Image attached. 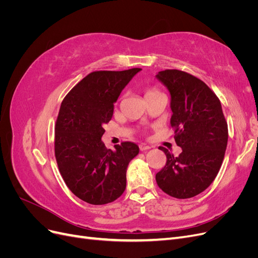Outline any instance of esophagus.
Listing matches in <instances>:
<instances>
[{"instance_id":"esophagus-1","label":"esophagus","mask_w":258,"mask_h":258,"mask_svg":"<svg viewBox=\"0 0 258 258\" xmlns=\"http://www.w3.org/2000/svg\"><path fill=\"white\" fill-rule=\"evenodd\" d=\"M150 148H151V146L145 144V143L140 144V150H141V151H147V150H150Z\"/></svg>"}]
</instances>
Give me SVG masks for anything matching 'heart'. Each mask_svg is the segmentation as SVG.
Here are the masks:
<instances>
[{
  "mask_svg": "<svg viewBox=\"0 0 258 258\" xmlns=\"http://www.w3.org/2000/svg\"><path fill=\"white\" fill-rule=\"evenodd\" d=\"M154 92H156V90H154V89H150V90H148V91L146 92V96H148V95H152V93H154Z\"/></svg>",
  "mask_w": 258,
  "mask_h": 258,
  "instance_id": "b5f03b06",
  "label": "heart"
}]
</instances>
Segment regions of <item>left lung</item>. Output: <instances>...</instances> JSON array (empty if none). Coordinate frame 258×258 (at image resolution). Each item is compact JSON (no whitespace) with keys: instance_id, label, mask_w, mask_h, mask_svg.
<instances>
[{"instance_id":"obj_1","label":"left lung","mask_w":258,"mask_h":258,"mask_svg":"<svg viewBox=\"0 0 258 258\" xmlns=\"http://www.w3.org/2000/svg\"><path fill=\"white\" fill-rule=\"evenodd\" d=\"M156 77L170 92V123L182 148L175 157L159 147L167 162L156 174V182L171 197L191 198L206 190L221 169L228 141L227 122L220 99L201 80L178 70H165Z\"/></svg>"}]
</instances>
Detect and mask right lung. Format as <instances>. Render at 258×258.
Here are the masks:
<instances>
[{
  "label": "right lung",
  "mask_w": 258,
  "mask_h": 258,
  "mask_svg": "<svg viewBox=\"0 0 258 258\" xmlns=\"http://www.w3.org/2000/svg\"><path fill=\"white\" fill-rule=\"evenodd\" d=\"M141 70L92 72L62 101L54 127V156L69 189L87 204H110L126 189L127 168L139 146L122 142L115 151L107 150L101 138L120 92Z\"/></svg>",
  "instance_id": "obj_1"
}]
</instances>
